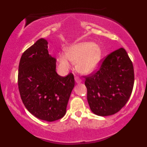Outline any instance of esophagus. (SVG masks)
<instances>
[{"mask_svg": "<svg viewBox=\"0 0 147 147\" xmlns=\"http://www.w3.org/2000/svg\"><path fill=\"white\" fill-rule=\"evenodd\" d=\"M75 80L76 83H77V84H79V83H81V82H82V79L79 78V77H75Z\"/></svg>", "mask_w": 147, "mask_h": 147, "instance_id": "34e87169", "label": "esophagus"}]
</instances>
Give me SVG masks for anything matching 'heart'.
I'll return each instance as SVG.
<instances>
[{
  "mask_svg": "<svg viewBox=\"0 0 147 147\" xmlns=\"http://www.w3.org/2000/svg\"><path fill=\"white\" fill-rule=\"evenodd\" d=\"M65 54L57 57L59 68L66 71L77 63V70L81 73L89 74L95 70L102 59V52L99 45L89 41L79 42L66 47Z\"/></svg>",
  "mask_w": 147,
  "mask_h": 147,
  "instance_id": "1",
  "label": "heart"
}]
</instances>
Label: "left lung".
Wrapping results in <instances>:
<instances>
[{
    "instance_id": "1",
    "label": "left lung",
    "mask_w": 147,
    "mask_h": 147,
    "mask_svg": "<svg viewBox=\"0 0 147 147\" xmlns=\"http://www.w3.org/2000/svg\"><path fill=\"white\" fill-rule=\"evenodd\" d=\"M85 79L90 110L99 116L111 115L125 106L131 95L134 84L132 61L121 48L108 55L99 70Z\"/></svg>"
}]
</instances>
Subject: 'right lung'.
Returning <instances> with one entry per match:
<instances>
[{"label": "right lung", "mask_w": 147, "mask_h": 147, "mask_svg": "<svg viewBox=\"0 0 147 147\" xmlns=\"http://www.w3.org/2000/svg\"><path fill=\"white\" fill-rule=\"evenodd\" d=\"M48 41L40 38L22 55L18 85L25 108L42 120L53 122L65 115L75 86L73 74L61 77L56 59L49 55Z\"/></svg>", "instance_id": "obj_1"}]
</instances>
